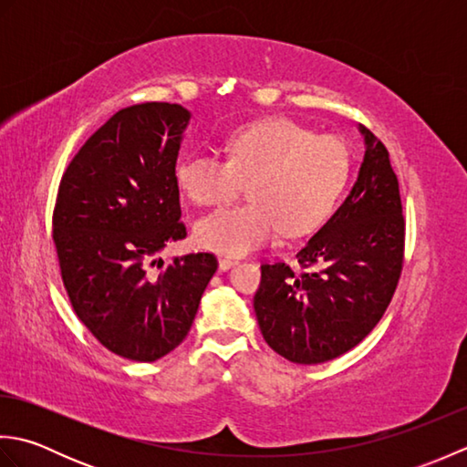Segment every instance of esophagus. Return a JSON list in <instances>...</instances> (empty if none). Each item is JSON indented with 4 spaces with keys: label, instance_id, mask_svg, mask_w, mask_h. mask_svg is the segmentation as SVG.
Wrapping results in <instances>:
<instances>
[{
    "label": "esophagus",
    "instance_id": "obj_1",
    "mask_svg": "<svg viewBox=\"0 0 467 467\" xmlns=\"http://www.w3.org/2000/svg\"><path fill=\"white\" fill-rule=\"evenodd\" d=\"M234 265H236V259H228V256H221V259H218V269H221V271L233 269Z\"/></svg>",
    "mask_w": 467,
    "mask_h": 467
}]
</instances>
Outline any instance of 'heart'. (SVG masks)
I'll use <instances>...</instances> for the list:
<instances>
[{
    "label": "heart",
    "instance_id": "heart-1",
    "mask_svg": "<svg viewBox=\"0 0 467 467\" xmlns=\"http://www.w3.org/2000/svg\"><path fill=\"white\" fill-rule=\"evenodd\" d=\"M349 176V154L333 136H317L286 118H269L236 130L226 161L184 156L176 164L181 191L201 206L239 196L249 202L202 216L194 226L202 249L243 256L271 243L283 228L299 236L315 231L339 201Z\"/></svg>",
    "mask_w": 467,
    "mask_h": 467
}]
</instances>
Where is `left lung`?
Masks as SVG:
<instances>
[{"mask_svg":"<svg viewBox=\"0 0 467 467\" xmlns=\"http://www.w3.org/2000/svg\"><path fill=\"white\" fill-rule=\"evenodd\" d=\"M359 174L343 204L289 265H263L254 313L265 341L301 365L331 361L359 345L379 323L398 286L405 221L389 152L359 124Z\"/></svg>","mask_w":467,"mask_h":467,"instance_id":"obj_1","label":"left lung"}]
</instances>
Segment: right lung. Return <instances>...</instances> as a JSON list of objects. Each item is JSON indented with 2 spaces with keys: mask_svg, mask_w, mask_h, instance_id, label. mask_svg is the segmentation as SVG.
Wrapping results in <instances>:
<instances>
[{
  "mask_svg": "<svg viewBox=\"0 0 467 467\" xmlns=\"http://www.w3.org/2000/svg\"><path fill=\"white\" fill-rule=\"evenodd\" d=\"M191 118L181 104L122 108L59 182L54 243L67 296L96 339L130 361H156L184 341L216 271L211 253L158 256L186 236L176 158Z\"/></svg>",
  "mask_w": 467,
  "mask_h": 467,
  "instance_id": "1",
  "label": "right lung"
}]
</instances>
